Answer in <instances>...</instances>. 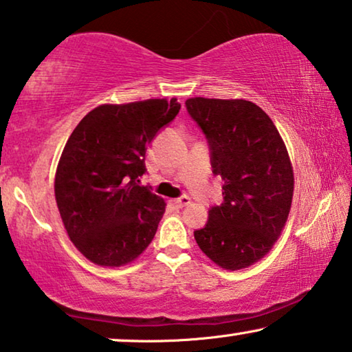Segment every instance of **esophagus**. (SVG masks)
Masks as SVG:
<instances>
[{"mask_svg":"<svg viewBox=\"0 0 352 352\" xmlns=\"http://www.w3.org/2000/svg\"><path fill=\"white\" fill-rule=\"evenodd\" d=\"M170 202H172V206L175 207V209H183V207L190 204L191 199L188 196H182V197H178V199H172Z\"/></svg>","mask_w":352,"mask_h":352,"instance_id":"esophagus-1","label":"esophagus"}]
</instances>
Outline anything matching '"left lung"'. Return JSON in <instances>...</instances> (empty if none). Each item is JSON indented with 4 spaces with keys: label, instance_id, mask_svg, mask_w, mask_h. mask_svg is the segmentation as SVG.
I'll return each mask as SVG.
<instances>
[{
    "label": "left lung",
    "instance_id": "obj_1",
    "mask_svg": "<svg viewBox=\"0 0 352 352\" xmlns=\"http://www.w3.org/2000/svg\"><path fill=\"white\" fill-rule=\"evenodd\" d=\"M186 110L225 182L223 204L212 207L195 239L220 268H249L270 254L289 219L295 186L289 151L271 118L249 100L192 97Z\"/></svg>",
    "mask_w": 352,
    "mask_h": 352
}]
</instances>
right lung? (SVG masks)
Segmentation results:
<instances>
[{
	"mask_svg": "<svg viewBox=\"0 0 352 352\" xmlns=\"http://www.w3.org/2000/svg\"><path fill=\"white\" fill-rule=\"evenodd\" d=\"M178 111L175 97L103 103L67 140L54 192L68 237L92 263H132L155 237L166 201L138 178L146 170V145Z\"/></svg>",
	"mask_w": 352,
	"mask_h": 352,
	"instance_id": "right-lung-1",
	"label": "right lung"
}]
</instances>
